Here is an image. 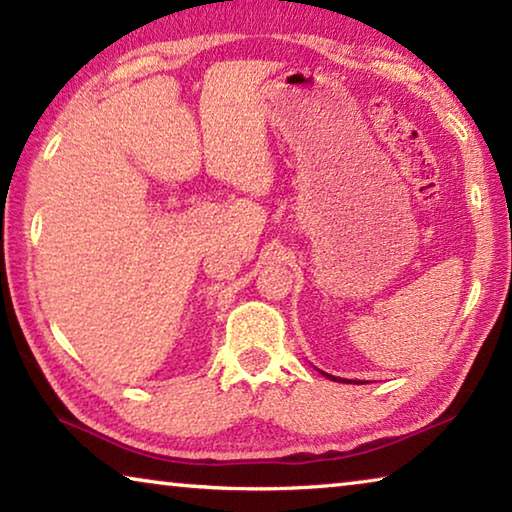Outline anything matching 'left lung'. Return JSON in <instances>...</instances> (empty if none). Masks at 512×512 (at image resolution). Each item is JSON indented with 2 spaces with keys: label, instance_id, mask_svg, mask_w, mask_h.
<instances>
[{
  "label": "left lung",
  "instance_id": "8db88e82",
  "mask_svg": "<svg viewBox=\"0 0 512 512\" xmlns=\"http://www.w3.org/2000/svg\"><path fill=\"white\" fill-rule=\"evenodd\" d=\"M323 375H327V372H323ZM327 379H334V381H345V379H341V377H334V375H327Z\"/></svg>",
  "mask_w": 512,
  "mask_h": 512
}]
</instances>
